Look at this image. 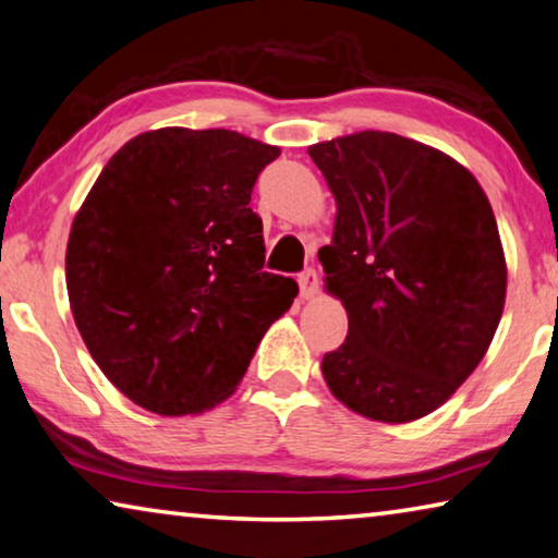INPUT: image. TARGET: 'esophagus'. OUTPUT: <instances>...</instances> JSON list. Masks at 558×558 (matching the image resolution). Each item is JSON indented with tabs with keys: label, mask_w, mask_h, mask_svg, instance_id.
<instances>
[{
	"label": "esophagus",
	"mask_w": 558,
	"mask_h": 558,
	"mask_svg": "<svg viewBox=\"0 0 558 558\" xmlns=\"http://www.w3.org/2000/svg\"><path fill=\"white\" fill-rule=\"evenodd\" d=\"M298 286H300V295L313 298L317 293V272L313 268H305L298 276Z\"/></svg>",
	"instance_id": "1"
}]
</instances>
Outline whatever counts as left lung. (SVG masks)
Listing matches in <instances>:
<instances>
[{
    "label": "left lung",
    "instance_id": "1",
    "mask_svg": "<svg viewBox=\"0 0 558 558\" xmlns=\"http://www.w3.org/2000/svg\"><path fill=\"white\" fill-rule=\"evenodd\" d=\"M307 154L338 218L320 247L348 338L325 352L330 392L362 417L420 420L474 373L497 332L507 265L474 175L417 141L360 131Z\"/></svg>",
    "mask_w": 558,
    "mask_h": 558
}]
</instances>
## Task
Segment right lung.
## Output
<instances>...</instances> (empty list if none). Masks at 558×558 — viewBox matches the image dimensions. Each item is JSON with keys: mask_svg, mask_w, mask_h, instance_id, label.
Listing matches in <instances>:
<instances>
[{"mask_svg": "<svg viewBox=\"0 0 558 558\" xmlns=\"http://www.w3.org/2000/svg\"><path fill=\"white\" fill-rule=\"evenodd\" d=\"M278 146L158 129L121 146L78 210L66 290L88 352L148 412L193 414L241 383L298 282L265 272L253 185Z\"/></svg>", "mask_w": 558, "mask_h": 558, "instance_id": "obj_1", "label": "right lung"}]
</instances>
